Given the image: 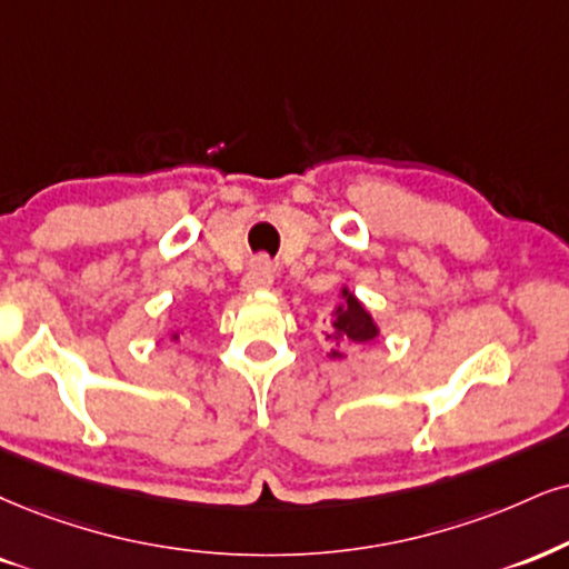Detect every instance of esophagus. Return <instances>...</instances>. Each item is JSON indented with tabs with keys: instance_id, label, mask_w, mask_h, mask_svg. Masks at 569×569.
<instances>
[{
	"instance_id": "obj_1",
	"label": "esophagus",
	"mask_w": 569,
	"mask_h": 569,
	"mask_svg": "<svg viewBox=\"0 0 569 569\" xmlns=\"http://www.w3.org/2000/svg\"><path fill=\"white\" fill-rule=\"evenodd\" d=\"M244 290H269L273 284V263L269 258H258L256 263L250 266L248 277H244Z\"/></svg>"
}]
</instances>
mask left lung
Instances as JSON below:
<instances>
[{
  "instance_id": "left-lung-1",
  "label": "left lung",
  "mask_w": 569,
  "mask_h": 569,
  "mask_svg": "<svg viewBox=\"0 0 569 569\" xmlns=\"http://www.w3.org/2000/svg\"><path fill=\"white\" fill-rule=\"evenodd\" d=\"M342 306L338 308V317L332 321V329H335V340H340L342 346H361V342H369L377 338V327L375 321L367 311H363V306L350 296L348 290H342ZM329 340H332V335H327ZM335 359H340V350H332Z\"/></svg>"
}]
</instances>
